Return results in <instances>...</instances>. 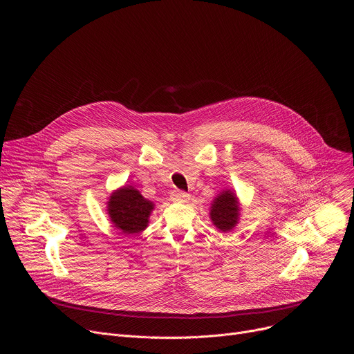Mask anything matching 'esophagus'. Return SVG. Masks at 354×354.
<instances>
[{
    "label": "esophagus",
    "mask_w": 354,
    "mask_h": 354,
    "mask_svg": "<svg viewBox=\"0 0 354 354\" xmlns=\"http://www.w3.org/2000/svg\"><path fill=\"white\" fill-rule=\"evenodd\" d=\"M171 198L175 200V201H183V203H185V201L189 200V194H187L186 192H183V190H175V192L172 193Z\"/></svg>",
    "instance_id": "34e87169"
}]
</instances>
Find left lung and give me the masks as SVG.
<instances>
[{"label":"left lung","instance_id":"8db88e82","mask_svg":"<svg viewBox=\"0 0 354 354\" xmlns=\"http://www.w3.org/2000/svg\"><path fill=\"white\" fill-rule=\"evenodd\" d=\"M238 216L239 207L235 194L230 190H224L223 193H220L218 197H216L212 206V221L220 231L225 232L234 228V225L238 221Z\"/></svg>","mask_w":354,"mask_h":354}]
</instances>
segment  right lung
Masks as SVG:
<instances>
[{"mask_svg": "<svg viewBox=\"0 0 354 354\" xmlns=\"http://www.w3.org/2000/svg\"><path fill=\"white\" fill-rule=\"evenodd\" d=\"M154 205L144 198L131 186L115 192L108 201V212L112 223L124 234L142 231L148 224V217Z\"/></svg>", "mask_w": 354, "mask_h": 354, "instance_id": "obj_1", "label": "right lung"}]
</instances>
